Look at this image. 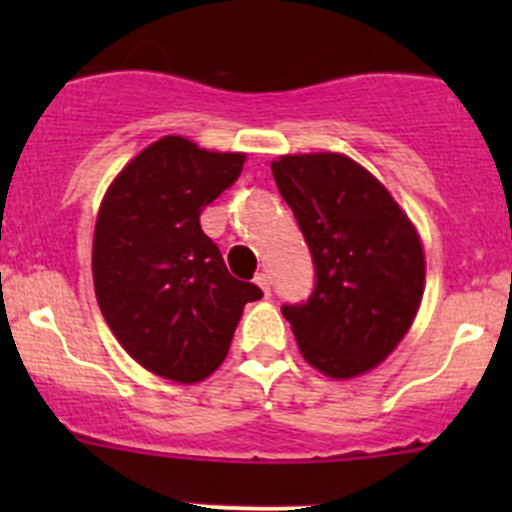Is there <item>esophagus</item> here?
I'll list each match as a JSON object with an SVG mask.
<instances>
[{"instance_id":"34e87169","label":"esophagus","mask_w":512,"mask_h":512,"mask_svg":"<svg viewBox=\"0 0 512 512\" xmlns=\"http://www.w3.org/2000/svg\"><path fill=\"white\" fill-rule=\"evenodd\" d=\"M255 285L262 289V294H265V297H270V277H267L265 272H260V275L255 277Z\"/></svg>"}]
</instances>
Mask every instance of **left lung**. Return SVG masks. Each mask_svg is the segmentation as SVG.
Instances as JSON below:
<instances>
[{
    "mask_svg": "<svg viewBox=\"0 0 512 512\" xmlns=\"http://www.w3.org/2000/svg\"><path fill=\"white\" fill-rule=\"evenodd\" d=\"M272 175L312 250L317 285L282 307L299 354L329 379L379 366L409 334L426 285L421 235L376 175L344 153H287Z\"/></svg>",
    "mask_w": 512,
    "mask_h": 512,
    "instance_id": "1",
    "label": "left lung"
}]
</instances>
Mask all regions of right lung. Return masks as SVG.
<instances>
[{"instance_id":"right-lung-1","label":"right lung","mask_w":512,"mask_h":512,"mask_svg":"<svg viewBox=\"0 0 512 512\" xmlns=\"http://www.w3.org/2000/svg\"><path fill=\"white\" fill-rule=\"evenodd\" d=\"M245 158L163 136L123 165L98 208L91 272L103 319L133 361L175 384L208 379L245 304L262 297L200 227Z\"/></svg>"}]
</instances>
